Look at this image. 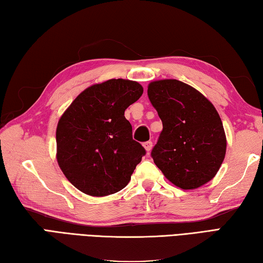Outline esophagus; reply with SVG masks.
Wrapping results in <instances>:
<instances>
[{"label":"esophagus","instance_id":"obj_1","mask_svg":"<svg viewBox=\"0 0 263 263\" xmlns=\"http://www.w3.org/2000/svg\"><path fill=\"white\" fill-rule=\"evenodd\" d=\"M143 146H144L146 152L148 153V152L151 151V148H152V142H151V141H147V142L144 143V144H143Z\"/></svg>","mask_w":263,"mask_h":263}]
</instances>
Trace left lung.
Returning <instances> with one entry per match:
<instances>
[{"instance_id":"left-lung-1","label":"left lung","mask_w":263,"mask_h":263,"mask_svg":"<svg viewBox=\"0 0 263 263\" xmlns=\"http://www.w3.org/2000/svg\"><path fill=\"white\" fill-rule=\"evenodd\" d=\"M147 96L162 121L151 157L173 184L197 189L216 175L227 148L226 133L213 104L186 83L153 81Z\"/></svg>"}]
</instances>
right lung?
I'll return each mask as SVG.
<instances>
[{
	"label": "right lung",
	"instance_id": "right-lung-1",
	"mask_svg": "<svg viewBox=\"0 0 263 263\" xmlns=\"http://www.w3.org/2000/svg\"><path fill=\"white\" fill-rule=\"evenodd\" d=\"M142 93L136 81L111 79L83 90L59 119L57 161L77 189L104 197L129 183L145 148L133 140L125 111Z\"/></svg>",
	"mask_w": 263,
	"mask_h": 263
}]
</instances>
